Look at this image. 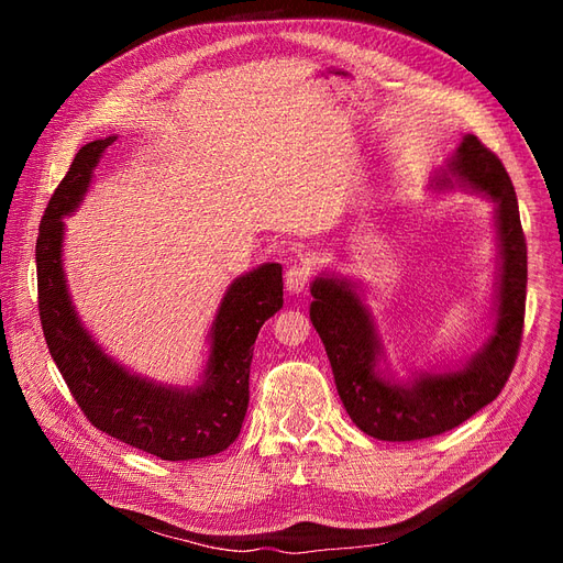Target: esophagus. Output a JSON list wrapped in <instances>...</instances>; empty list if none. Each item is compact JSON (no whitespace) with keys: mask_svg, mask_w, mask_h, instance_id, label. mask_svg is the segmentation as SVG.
Here are the masks:
<instances>
[{"mask_svg":"<svg viewBox=\"0 0 563 563\" xmlns=\"http://www.w3.org/2000/svg\"><path fill=\"white\" fill-rule=\"evenodd\" d=\"M308 282H310V267H305V265H291L286 269V275H284V284H286V288L291 294H300V291H305V286H308Z\"/></svg>","mask_w":563,"mask_h":563,"instance_id":"obj_1","label":"esophagus"}]
</instances>
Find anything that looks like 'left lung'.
Returning a JSON list of instances; mask_svg holds the SVG:
<instances>
[{
	"label": "left lung",
	"instance_id": "1",
	"mask_svg": "<svg viewBox=\"0 0 563 563\" xmlns=\"http://www.w3.org/2000/svg\"><path fill=\"white\" fill-rule=\"evenodd\" d=\"M432 190L479 192L496 203L498 275L490 335L457 368L416 371L406 380L389 371L376 317L362 286L321 272L310 284V319L352 422L373 439L416 441L457 428L500 395L515 368L526 310V240L515 185L503 162L467 133L432 178Z\"/></svg>",
	"mask_w": 563,
	"mask_h": 563
}]
</instances>
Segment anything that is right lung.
<instances>
[{
    "mask_svg": "<svg viewBox=\"0 0 563 563\" xmlns=\"http://www.w3.org/2000/svg\"><path fill=\"white\" fill-rule=\"evenodd\" d=\"M114 141L117 135H108L77 152L42 216L37 294L46 347L84 416L100 432L174 463L216 455L240 437L255 338L284 305L282 265L263 263L228 286L211 323L199 385H162L114 362L81 323L63 269V218L79 209L93 168Z\"/></svg>",
    "mask_w": 563,
    "mask_h": 563,
    "instance_id": "obj_1",
    "label": "right lung"
}]
</instances>
